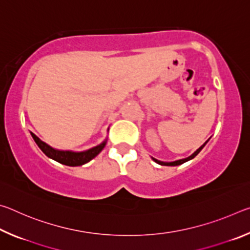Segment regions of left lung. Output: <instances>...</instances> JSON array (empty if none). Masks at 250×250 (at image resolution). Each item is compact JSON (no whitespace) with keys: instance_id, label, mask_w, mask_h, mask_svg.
Returning a JSON list of instances; mask_svg holds the SVG:
<instances>
[{"instance_id":"left-lung-1","label":"left lung","mask_w":250,"mask_h":250,"mask_svg":"<svg viewBox=\"0 0 250 250\" xmlns=\"http://www.w3.org/2000/svg\"><path fill=\"white\" fill-rule=\"evenodd\" d=\"M207 143V141L204 143V145H203L202 146H200L198 147V149L194 152V153L192 154V155H189L188 158H185V159H182V160H177V161H173V162H162V161H159V160H156V159H154V158H152L153 159V161L154 162H156L158 164H160V166H167V167H175V166H180V164H183V163H185V162H188V161H189V160H192L193 158H195V156L200 153L201 152V150L203 149V147L205 146V145Z\"/></svg>"}]
</instances>
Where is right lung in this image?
<instances>
[{"instance_id": "right-lung-1", "label": "right lung", "mask_w": 250, "mask_h": 250, "mask_svg": "<svg viewBox=\"0 0 250 250\" xmlns=\"http://www.w3.org/2000/svg\"><path fill=\"white\" fill-rule=\"evenodd\" d=\"M32 137L34 139V141L36 142V145L39 146L40 149L44 152V153L48 156V158L53 159L57 162L65 164V166L68 167H78V166H83V164H86L87 162H89L90 160H92L95 156L98 155L105 146V142L107 140H104L103 143H100L99 146L91 147V149L87 150V151H83V152H73V151H61V150H56L53 149L52 146H49L48 145H46L45 142L41 140L40 138H37L35 134L32 133Z\"/></svg>"}]
</instances>
